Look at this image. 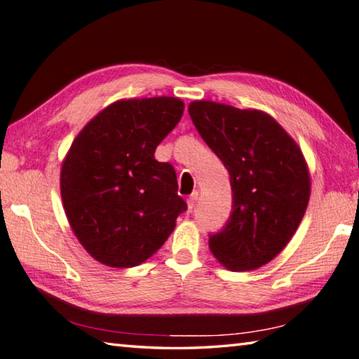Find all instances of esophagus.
Here are the masks:
<instances>
[{
  "instance_id": "obj_1",
  "label": "esophagus",
  "mask_w": 359,
  "mask_h": 359,
  "mask_svg": "<svg viewBox=\"0 0 359 359\" xmlns=\"http://www.w3.org/2000/svg\"><path fill=\"white\" fill-rule=\"evenodd\" d=\"M198 196H199V193L198 191H193L191 194H190V198L187 199V204H188V210H193V207L196 205V201H198Z\"/></svg>"
}]
</instances>
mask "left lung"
I'll use <instances>...</instances> for the list:
<instances>
[{
	"label": "left lung",
	"instance_id": "obj_1",
	"mask_svg": "<svg viewBox=\"0 0 359 359\" xmlns=\"http://www.w3.org/2000/svg\"><path fill=\"white\" fill-rule=\"evenodd\" d=\"M188 113L231 175L232 213L208 237L210 251L227 270H256L284 250L304 217L311 179L302 149L259 109L196 100Z\"/></svg>",
	"mask_w": 359,
	"mask_h": 359
}]
</instances>
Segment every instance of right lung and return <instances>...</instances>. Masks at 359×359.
I'll use <instances>...</instances> for the list:
<instances>
[{"mask_svg": "<svg viewBox=\"0 0 359 359\" xmlns=\"http://www.w3.org/2000/svg\"><path fill=\"white\" fill-rule=\"evenodd\" d=\"M184 108L177 97L117 100L72 142L61 168L64 210L78 242L100 264L146 262L187 210L174 168L154 157Z\"/></svg>", "mask_w": 359, "mask_h": 359, "instance_id": "1", "label": "right lung"}]
</instances>
